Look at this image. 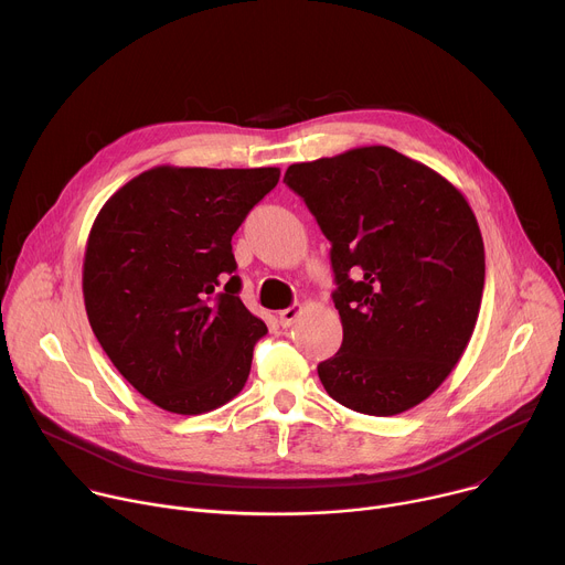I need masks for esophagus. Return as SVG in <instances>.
Instances as JSON below:
<instances>
[{"instance_id":"obj_1","label":"esophagus","mask_w":565,"mask_h":565,"mask_svg":"<svg viewBox=\"0 0 565 565\" xmlns=\"http://www.w3.org/2000/svg\"><path fill=\"white\" fill-rule=\"evenodd\" d=\"M299 315H301V306L284 308V310H279V324H281L284 329H288V327H292L295 321L299 319Z\"/></svg>"}]
</instances>
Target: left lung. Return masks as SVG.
<instances>
[{
  "label": "left lung",
  "instance_id": "8db88e82",
  "mask_svg": "<svg viewBox=\"0 0 565 565\" xmlns=\"http://www.w3.org/2000/svg\"><path fill=\"white\" fill-rule=\"evenodd\" d=\"M284 183L331 241L344 340L317 366L327 393L366 416L427 399L473 333L486 246L465 196L391 147L295 163Z\"/></svg>",
  "mask_w": 565,
  "mask_h": 565
}]
</instances>
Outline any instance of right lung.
<instances>
[{
    "instance_id": "obj_1",
    "label": "right lung",
    "mask_w": 565,
    "mask_h": 565,
    "mask_svg": "<svg viewBox=\"0 0 565 565\" xmlns=\"http://www.w3.org/2000/svg\"><path fill=\"white\" fill-rule=\"evenodd\" d=\"M277 181L279 168L160 166L98 212L83 266L89 324L156 407L199 416L244 388L268 329L238 299L232 234Z\"/></svg>"
}]
</instances>
